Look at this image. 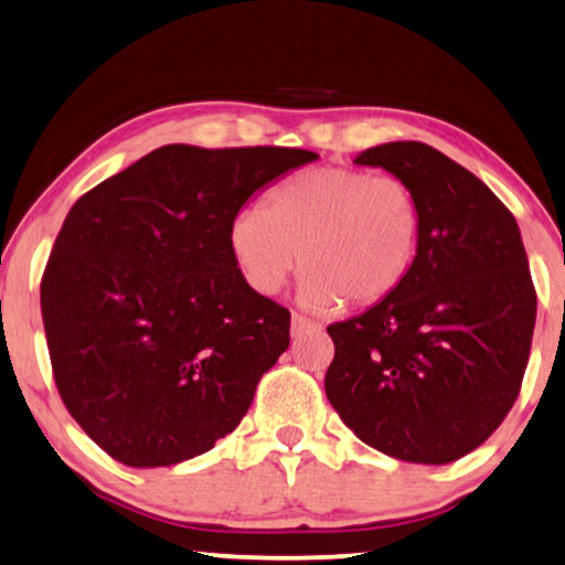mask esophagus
Wrapping results in <instances>:
<instances>
[{
	"label": "esophagus",
	"instance_id": "1",
	"mask_svg": "<svg viewBox=\"0 0 565 565\" xmlns=\"http://www.w3.org/2000/svg\"><path fill=\"white\" fill-rule=\"evenodd\" d=\"M320 330H322L320 322H312L308 318H302V315L292 312V338H305V334H315Z\"/></svg>",
	"mask_w": 565,
	"mask_h": 565
}]
</instances>
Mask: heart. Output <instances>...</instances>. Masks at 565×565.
<instances>
[{
  "mask_svg": "<svg viewBox=\"0 0 565 565\" xmlns=\"http://www.w3.org/2000/svg\"><path fill=\"white\" fill-rule=\"evenodd\" d=\"M422 211L392 173L324 166L288 178L265 207H243L227 231L231 255L255 292L275 295L308 267L300 300L315 312L370 308L407 280L419 250Z\"/></svg>",
  "mask_w": 565,
  "mask_h": 565,
  "instance_id": "b5f03b06",
  "label": "heart"
}]
</instances>
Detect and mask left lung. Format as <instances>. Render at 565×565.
I'll return each mask as SVG.
<instances>
[{
  "instance_id": "left-lung-1",
  "label": "left lung",
  "mask_w": 565,
  "mask_h": 565,
  "mask_svg": "<svg viewBox=\"0 0 565 565\" xmlns=\"http://www.w3.org/2000/svg\"><path fill=\"white\" fill-rule=\"evenodd\" d=\"M354 163L409 183L422 237L397 292L328 328L324 392L364 444L439 467L481 447L519 397L536 324L529 257L509 207L437 148L392 141Z\"/></svg>"
}]
</instances>
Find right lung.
<instances>
[{"label": "right lung", "instance_id": "add662e5", "mask_svg": "<svg viewBox=\"0 0 565 565\" xmlns=\"http://www.w3.org/2000/svg\"><path fill=\"white\" fill-rule=\"evenodd\" d=\"M315 158L171 143L68 211L42 277L44 332L68 414L108 457L171 467L241 424L290 348V312L243 280L227 231Z\"/></svg>", "mask_w": 565, "mask_h": 565}]
</instances>
